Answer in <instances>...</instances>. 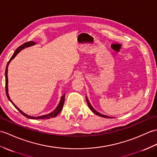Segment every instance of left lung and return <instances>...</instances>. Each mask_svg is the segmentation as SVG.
I'll return each mask as SVG.
<instances>
[{
  "label": "left lung",
  "mask_w": 157,
  "mask_h": 157,
  "mask_svg": "<svg viewBox=\"0 0 157 157\" xmlns=\"http://www.w3.org/2000/svg\"><path fill=\"white\" fill-rule=\"evenodd\" d=\"M86 101H87V103H88V106H89V108L90 109V110L91 111L94 113H95L96 115H98V116H100V117H105V118H113V117H109V116H107V115H102V114H101V113H98V111H96V110L92 107V106L91 105V104L90 103V102H89V101H88V98H87V96H86Z\"/></svg>",
  "instance_id": "left-lung-1"
}]
</instances>
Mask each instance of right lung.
<instances>
[{
	"label": "right lung",
	"mask_w": 157,
	"mask_h": 157,
	"mask_svg": "<svg viewBox=\"0 0 157 157\" xmlns=\"http://www.w3.org/2000/svg\"><path fill=\"white\" fill-rule=\"evenodd\" d=\"M36 44V43L35 42H33V41H30V42H25L24 43V44H23L22 45H21L19 46V47H18L16 49V51H15V52L13 53V56H11V58L10 59V60L9 61V62L7 63V65H6V70H5V90H6V96H7L8 99L11 102L12 104L14 105L15 107L18 110V111L21 113V114L23 115H24L25 117H26L28 118V119H50V118H53V117H55L58 114H59V113L61 112V111L62 110L63 107V105H64V102H65V94H63L61 98V100H60L59 101V103L58 106H56V108L52 112L48 113V114H46V115H42V116H38V117H33V116H31V115H28L27 114H25V113H23L21 110H20L17 106L13 102V101L11 100V98H10L9 97V92H8V75H7V73H8V67H9V65L10 62H11V61L12 59H14L16 55L18 54V53L20 51H21V50L24 49L25 48H27V47H29V46H34Z\"/></svg>",
	"instance_id": "obj_1"
}]
</instances>
